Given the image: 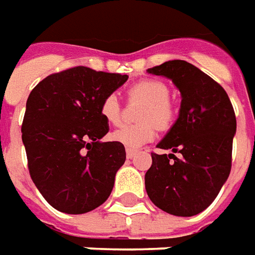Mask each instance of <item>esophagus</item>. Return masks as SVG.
Here are the masks:
<instances>
[{
	"label": "esophagus",
	"instance_id": "esophagus-1",
	"mask_svg": "<svg viewBox=\"0 0 255 255\" xmlns=\"http://www.w3.org/2000/svg\"><path fill=\"white\" fill-rule=\"evenodd\" d=\"M137 154V150H130V148H126V157L133 158Z\"/></svg>",
	"mask_w": 255,
	"mask_h": 255
}]
</instances>
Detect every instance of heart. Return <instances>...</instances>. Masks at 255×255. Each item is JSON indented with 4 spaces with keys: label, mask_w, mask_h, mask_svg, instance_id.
<instances>
[{
    "label": "heart",
    "mask_w": 255,
    "mask_h": 255,
    "mask_svg": "<svg viewBox=\"0 0 255 255\" xmlns=\"http://www.w3.org/2000/svg\"><path fill=\"white\" fill-rule=\"evenodd\" d=\"M128 97L130 101H144L138 114L141 124L125 125L112 133V140L118 141L126 148H138L151 141L155 136V126L159 129H169L178 115L175 105L169 100L171 89L168 84L158 79H145L128 89ZM100 114L110 125L121 124L122 105L115 94H107L101 104Z\"/></svg>",
    "instance_id": "obj_1"
}]
</instances>
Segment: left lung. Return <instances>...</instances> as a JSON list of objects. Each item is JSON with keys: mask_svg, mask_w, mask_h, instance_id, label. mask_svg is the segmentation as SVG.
<instances>
[{"mask_svg": "<svg viewBox=\"0 0 255 255\" xmlns=\"http://www.w3.org/2000/svg\"><path fill=\"white\" fill-rule=\"evenodd\" d=\"M172 79L182 94L178 121L151 152L145 190L159 210L193 217L218 196L231 173L236 117L224 87L186 61H168L148 69Z\"/></svg>", "mask_w": 255, "mask_h": 255, "instance_id": "1", "label": "left lung"}]
</instances>
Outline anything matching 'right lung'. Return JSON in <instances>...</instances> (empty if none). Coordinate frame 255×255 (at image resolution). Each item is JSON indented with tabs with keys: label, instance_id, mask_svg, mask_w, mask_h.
Here are the masks:
<instances>
[{
	"label": "right lung",
	"instance_id": "add662e5",
	"mask_svg": "<svg viewBox=\"0 0 255 255\" xmlns=\"http://www.w3.org/2000/svg\"><path fill=\"white\" fill-rule=\"evenodd\" d=\"M128 77L75 66L47 76L31 90L22 124L27 168L58 211L84 214L110 197L126 152L118 141H100L110 130L100 104Z\"/></svg>",
	"mask_w": 255,
	"mask_h": 255
}]
</instances>
